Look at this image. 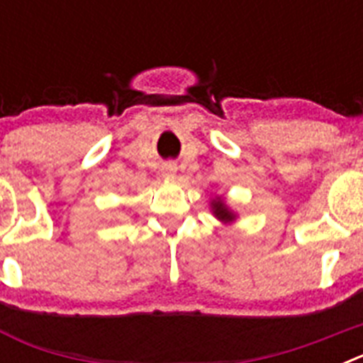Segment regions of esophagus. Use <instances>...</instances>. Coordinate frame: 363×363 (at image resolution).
Returning a JSON list of instances; mask_svg holds the SVG:
<instances>
[{"label": "esophagus", "mask_w": 363, "mask_h": 363, "mask_svg": "<svg viewBox=\"0 0 363 363\" xmlns=\"http://www.w3.org/2000/svg\"><path fill=\"white\" fill-rule=\"evenodd\" d=\"M163 171H165L167 174H171V172H174V171H176V167H174V165H171V163H169V165L163 167Z\"/></svg>", "instance_id": "34e87169"}]
</instances>
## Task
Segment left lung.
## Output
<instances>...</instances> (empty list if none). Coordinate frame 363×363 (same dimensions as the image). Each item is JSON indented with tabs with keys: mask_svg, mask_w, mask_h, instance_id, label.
Wrapping results in <instances>:
<instances>
[{
	"mask_svg": "<svg viewBox=\"0 0 363 363\" xmlns=\"http://www.w3.org/2000/svg\"><path fill=\"white\" fill-rule=\"evenodd\" d=\"M211 207H213V214L218 218L220 221H223V223H230V221L236 220V214L233 213V211L229 209L225 205V201L221 200V198H214L213 201H211Z\"/></svg>",
	"mask_w": 363,
	"mask_h": 363,
	"instance_id": "8db88e82",
	"label": "left lung"
}]
</instances>
